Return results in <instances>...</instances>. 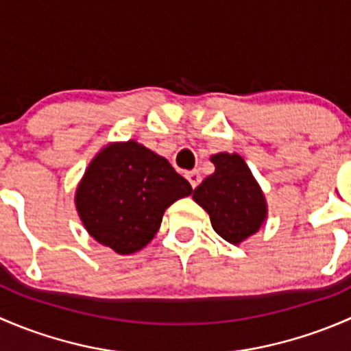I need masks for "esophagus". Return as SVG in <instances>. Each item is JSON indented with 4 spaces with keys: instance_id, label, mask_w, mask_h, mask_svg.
I'll list each match as a JSON object with an SVG mask.
<instances>
[{
    "instance_id": "esophagus-1",
    "label": "esophagus",
    "mask_w": 351,
    "mask_h": 351,
    "mask_svg": "<svg viewBox=\"0 0 351 351\" xmlns=\"http://www.w3.org/2000/svg\"><path fill=\"white\" fill-rule=\"evenodd\" d=\"M186 180H189V182H190L192 189H197L198 183L202 182V176H200V173L197 171V169H193V171L186 173Z\"/></svg>"
}]
</instances>
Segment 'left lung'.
<instances>
[{"instance_id": "left-lung-1", "label": "left lung", "mask_w": 351, "mask_h": 351, "mask_svg": "<svg viewBox=\"0 0 351 351\" xmlns=\"http://www.w3.org/2000/svg\"><path fill=\"white\" fill-rule=\"evenodd\" d=\"M210 161L215 171L193 190V200L207 212L222 239L241 244L267 221V198L238 153H217Z\"/></svg>"}]
</instances>
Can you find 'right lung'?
I'll return each instance as SVG.
<instances>
[{"instance_id": "obj_1", "label": "right lung", "mask_w": 351, "mask_h": 351, "mask_svg": "<svg viewBox=\"0 0 351 351\" xmlns=\"http://www.w3.org/2000/svg\"><path fill=\"white\" fill-rule=\"evenodd\" d=\"M190 193L168 159L129 139L98 151L77 183L74 205L95 241L130 254L151 243L166 208Z\"/></svg>"}]
</instances>
